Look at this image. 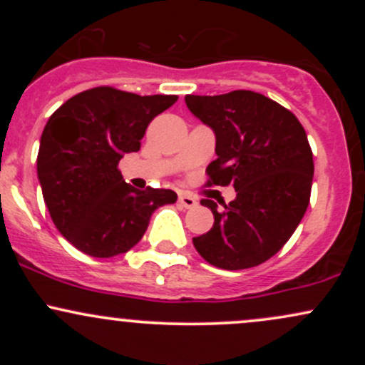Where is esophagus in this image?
<instances>
[{"instance_id": "34e87169", "label": "esophagus", "mask_w": 365, "mask_h": 365, "mask_svg": "<svg viewBox=\"0 0 365 365\" xmlns=\"http://www.w3.org/2000/svg\"><path fill=\"white\" fill-rule=\"evenodd\" d=\"M178 202H180V206H183L185 209H192V207L197 206V199L190 194H180L178 195Z\"/></svg>"}]
</instances>
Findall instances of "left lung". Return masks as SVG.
Masks as SVG:
<instances>
[{"instance_id":"8db88e82","label":"left lung","mask_w":365,"mask_h":365,"mask_svg":"<svg viewBox=\"0 0 365 365\" xmlns=\"http://www.w3.org/2000/svg\"><path fill=\"white\" fill-rule=\"evenodd\" d=\"M185 104L216 137L207 183L237 192L223 211L200 200L215 225L194 247L221 269L259 266L287 244L309 206L314 163L305 130L292 111L252 91L185 96Z\"/></svg>"}]
</instances>
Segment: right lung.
Listing matches in <instances>:
<instances>
[{
    "instance_id": "1",
    "label": "right lung",
    "mask_w": 365,
    "mask_h": 365,
    "mask_svg": "<svg viewBox=\"0 0 365 365\" xmlns=\"http://www.w3.org/2000/svg\"><path fill=\"white\" fill-rule=\"evenodd\" d=\"M177 96H137L113 87L83 91L48 120L37 178L58 232L83 254L113 257L139 244L150 215L177 202L170 188L139 190L123 182L120 159L140 149L154 116Z\"/></svg>"
}]
</instances>
